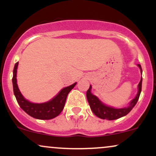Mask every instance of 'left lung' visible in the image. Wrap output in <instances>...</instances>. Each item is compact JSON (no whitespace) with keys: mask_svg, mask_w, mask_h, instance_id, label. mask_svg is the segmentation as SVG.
<instances>
[{"mask_svg":"<svg viewBox=\"0 0 156 156\" xmlns=\"http://www.w3.org/2000/svg\"><path fill=\"white\" fill-rule=\"evenodd\" d=\"M139 67L141 69V73H142V69H141V67L140 64H138ZM141 83H142V78H141L140 82H139L138 88H139V91H138L137 95L136 98L130 102L129 106L127 108H114L112 107H108L105 105L104 104L101 103V101L98 100V98L96 96L93 95L91 93V89L92 87H89V89L87 92V101L89 102V106H90L91 109H92V112L99 118H101L103 119H107V120H114V119H119L122 117L127 115L130 111L133 109V108L136 104L138 100H139V96H140L141 92Z\"/></svg>","mask_w":156,"mask_h":156,"instance_id":"obj_1","label":"left lung"}]
</instances>
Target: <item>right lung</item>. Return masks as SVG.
I'll return each instance as SVG.
<instances>
[{"label":"right lung","mask_w":156,"mask_h":156,"mask_svg":"<svg viewBox=\"0 0 156 156\" xmlns=\"http://www.w3.org/2000/svg\"><path fill=\"white\" fill-rule=\"evenodd\" d=\"M17 66H18V62L15 64V67H14L12 83H13L14 94L20 108L28 115L38 119H51L59 115L65 105L68 94L74 88L76 83L64 88L58 93V95L55 96L51 101L44 103H40V104L32 103L31 102L26 101L23 98L17 87V78H16Z\"/></svg>","instance_id":"add662e5"}]
</instances>
